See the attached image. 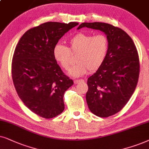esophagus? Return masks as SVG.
Masks as SVG:
<instances>
[{
  "label": "esophagus",
  "instance_id": "1",
  "mask_svg": "<svg viewBox=\"0 0 149 149\" xmlns=\"http://www.w3.org/2000/svg\"><path fill=\"white\" fill-rule=\"evenodd\" d=\"M84 82V80H74L75 84H78V83H79V82Z\"/></svg>",
  "mask_w": 149,
  "mask_h": 149
}]
</instances>
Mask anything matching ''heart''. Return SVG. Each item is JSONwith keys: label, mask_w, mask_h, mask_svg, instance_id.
Listing matches in <instances>:
<instances>
[{"label": "heart", "mask_w": 149, "mask_h": 149, "mask_svg": "<svg viewBox=\"0 0 149 149\" xmlns=\"http://www.w3.org/2000/svg\"><path fill=\"white\" fill-rule=\"evenodd\" d=\"M69 47L57 43L53 48V56L61 67L67 69L71 63V54H77V64L71 67L68 73L73 77L82 76L88 70L94 72L104 64L108 55L109 41L104 34L79 33L68 40Z\"/></svg>", "instance_id": "1"}]
</instances>
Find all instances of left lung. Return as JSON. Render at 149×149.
I'll return each instance as SVG.
<instances>
[{
	"mask_svg": "<svg viewBox=\"0 0 149 149\" xmlns=\"http://www.w3.org/2000/svg\"><path fill=\"white\" fill-rule=\"evenodd\" d=\"M86 27L104 32L109 41L104 64L87 81L86 100L91 112L108 117L119 112L136 89L140 72L138 54L132 38L122 29L103 22H83Z\"/></svg>",
	"mask_w": 149,
	"mask_h": 149,
	"instance_id": "obj_1",
	"label": "left lung"
}]
</instances>
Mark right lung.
Returning <instances> with one entry per match:
<instances>
[{
    "label": "right lung",
    "mask_w": 149,
    "mask_h": 149,
    "mask_svg": "<svg viewBox=\"0 0 149 149\" xmlns=\"http://www.w3.org/2000/svg\"><path fill=\"white\" fill-rule=\"evenodd\" d=\"M78 24L48 22L29 29L15 49L12 78L19 97L35 114L52 118L63 112L64 93L73 84L53 56V48Z\"/></svg>",
    "instance_id": "right-lung-1"
}]
</instances>
